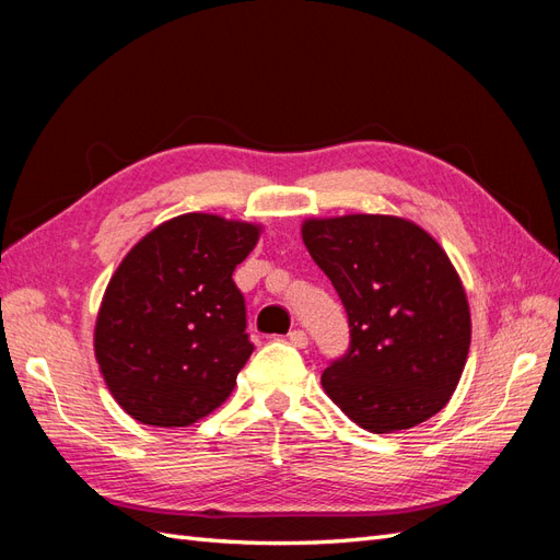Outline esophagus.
<instances>
[{
  "instance_id": "34e87169",
  "label": "esophagus",
  "mask_w": 560,
  "mask_h": 560,
  "mask_svg": "<svg viewBox=\"0 0 560 560\" xmlns=\"http://www.w3.org/2000/svg\"><path fill=\"white\" fill-rule=\"evenodd\" d=\"M290 343H292L294 348H306V346H308V336H306V331H303V329H294V331H290Z\"/></svg>"
}]
</instances>
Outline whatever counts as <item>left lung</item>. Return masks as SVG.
Returning a JSON list of instances; mask_svg holds the SVG:
<instances>
[{
	"instance_id": "8db88e82",
	"label": "left lung",
	"mask_w": 560,
	"mask_h": 560,
	"mask_svg": "<svg viewBox=\"0 0 560 560\" xmlns=\"http://www.w3.org/2000/svg\"><path fill=\"white\" fill-rule=\"evenodd\" d=\"M301 238L350 322L348 352L322 374L327 397L374 434L442 411L471 341L465 287L444 247L395 214L308 217Z\"/></svg>"
}]
</instances>
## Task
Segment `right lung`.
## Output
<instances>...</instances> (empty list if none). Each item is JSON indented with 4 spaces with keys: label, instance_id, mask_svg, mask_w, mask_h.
<instances>
[{
    "label": "right lung",
    "instance_id": "add662e5",
    "mask_svg": "<svg viewBox=\"0 0 560 560\" xmlns=\"http://www.w3.org/2000/svg\"><path fill=\"white\" fill-rule=\"evenodd\" d=\"M264 226L189 212L151 229L118 264L93 348L121 409L154 428H186L222 406L254 346L233 270Z\"/></svg>",
    "mask_w": 560,
    "mask_h": 560
}]
</instances>
